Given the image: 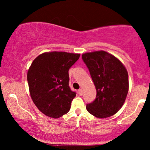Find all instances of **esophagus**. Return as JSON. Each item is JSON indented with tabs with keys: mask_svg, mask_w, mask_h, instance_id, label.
Returning <instances> with one entry per match:
<instances>
[{
	"mask_svg": "<svg viewBox=\"0 0 150 150\" xmlns=\"http://www.w3.org/2000/svg\"><path fill=\"white\" fill-rule=\"evenodd\" d=\"M78 93H79V94H80V96H82V94H83V90H82V89H80L78 90Z\"/></svg>",
	"mask_w": 150,
	"mask_h": 150,
	"instance_id": "1",
	"label": "esophagus"
}]
</instances>
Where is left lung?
Here are the masks:
<instances>
[{
    "label": "left lung",
    "instance_id": "obj_1",
    "mask_svg": "<svg viewBox=\"0 0 150 150\" xmlns=\"http://www.w3.org/2000/svg\"><path fill=\"white\" fill-rule=\"evenodd\" d=\"M95 85L97 96L87 104V110L93 116L104 118L119 111L128 92V74L118 58L106 51L82 54Z\"/></svg>",
    "mask_w": 150,
    "mask_h": 150
}]
</instances>
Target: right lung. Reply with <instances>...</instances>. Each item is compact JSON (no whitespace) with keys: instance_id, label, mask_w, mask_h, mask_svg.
Instances as JSON below:
<instances>
[{"instance_id":"add662e5","label":"right lung","mask_w":150,"mask_h":150,"mask_svg":"<svg viewBox=\"0 0 150 150\" xmlns=\"http://www.w3.org/2000/svg\"><path fill=\"white\" fill-rule=\"evenodd\" d=\"M80 54L44 53L32 62L27 73L31 97L39 111L51 118H60L70 111L76 96L69 87L68 70Z\"/></svg>"}]
</instances>
